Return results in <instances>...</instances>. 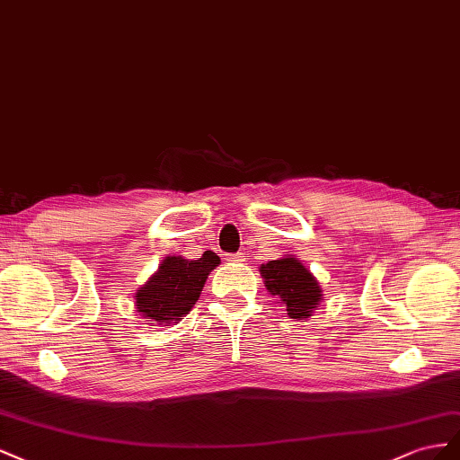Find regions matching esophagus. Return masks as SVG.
Segmentation results:
<instances>
[{"mask_svg": "<svg viewBox=\"0 0 460 460\" xmlns=\"http://www.w3.org/2000/svg\"><path fill=\"white\" fill-rule=\"evenodd\" d=\"M227 261H244V254L243 252L231 254V256H227Z\"/></svg>", "mask_w": 460, "mask_h": 460, "instance_id": "obj_1", "label": "esophagus"}]
</instances>
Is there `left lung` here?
I'll return each mask as SVG.
<instances>
[{
  "label": "left lung",
  "instance_id": "1",
  "mask_svg": "<svg viewBox=\"0 0 460 460\" xmlns=\"http://www.w3.org/2000/svg\"><path fill=\"white\" fill-rule=\"evenodd\" d=\"M266 288L283 300L291 318H308L322 300V288L314 275L295 258L270 260L260 268Z\"/></svg>",
  "mask_w": 460,
  "mask_h": 460
}]
</instances>
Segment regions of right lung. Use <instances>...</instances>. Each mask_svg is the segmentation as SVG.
I'll use <instances>...</instances> for the list:
<instances>
[{
    "instance_id": "right-lung-1",
    "label": "right lung",
    "mask_w": 460,
    "mask_h": 460,
    "mask_svg": "<svg viewBox=\"0 0 460 460\" xmlns=\"http://www.w3.org/2000/svg\"><path fill=\"white\" fill-rule=\"evenodd\" d=\"M219 256L206 251L199 260L167 256L154 278L137 293V308L148 322H179L199 300Z\"/></svg>"
}]
</instances>
